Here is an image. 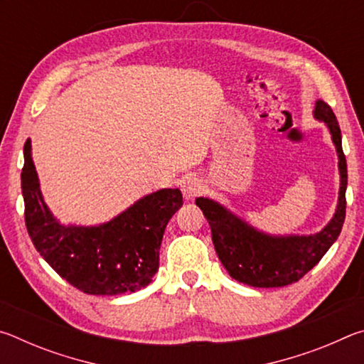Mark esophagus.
I'll return each mask as SVG.
<instances>
[{
  "instance_id": "esophagus-1",
  "label": "esophagus",
  "mask_w": 364,
  "mask_h": 364,
  "mask_svg": "<svg viewBox=\"0 0 364 364\" xmlns=\"http://www.w3.org/2000/svg\"><path fill=\"white\" fill-rule=\"evenodd\" d=\"M181 193L188 200H191V199H194V197L204 193V184H202L200 180H197V178L189 176L181 184Z\"/></svg>"
}]
</instances>
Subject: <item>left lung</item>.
I'll list each match as a JSON object with an SVG mask.
<instances>
[{"mask_svg": "<svg viewBox=\"0 0 364 364\" xmlns=\"http://www.w3.org/2000/svg\"><path fill=\"white\" fill-rule=\"evenodd\" d=\"M313 115L329 128L341 173L336 213L321 231L308 236H273L255 230L218 202L207 197L196 199L197 207L210 225L212 241L220 262L231 278L242 284L252 287H282L297 282L321 260L342 231L347 207V160L342 151L341 127L332 109L321 100L316 101Z\"/></svg>", "mask_w": 364, "mask_h": 364, "instance_id": "left-lung-1", "label": "left lung"}]
</instances>
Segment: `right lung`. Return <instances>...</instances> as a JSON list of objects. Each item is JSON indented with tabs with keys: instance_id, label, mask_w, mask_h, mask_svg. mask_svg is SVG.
<instances>
[{
	"instance_id": "obj_1",
	"label": "right lung",
	"mask_w": 364,
	"mask_h": 364,
	"mask_svg": "<svg viewBox=\"0 0 364 364\" xmlns=\"http://www.w3.org/2000/svg\"><path fill=\"white\" fill-rule=\"evenodd\" d=\"M21 180L28 236L60 278L91 295L136 292L152 281L165 228L183 205L180 189L147 194L107 223L65 226L43 200L30 139Z\"/></svg>"
}]
</instances>
